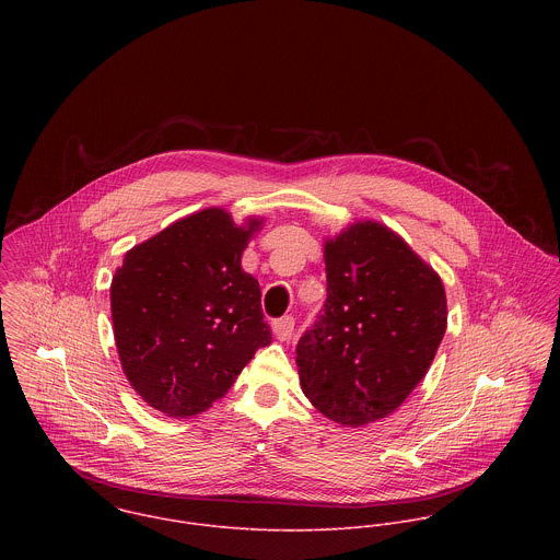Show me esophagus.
Returning <instances> with one entry per match:
<instances>
[{"instance_id":"esophagus-1","label":"esophagus","mask_w":560,"mask_h":560,"mask_svg":"<svg viewBox=\"0 0 560 560\" xmlns=\"http://www.w3.org/2000/svg\"><path fill=\"white\" fill-rule=\"evenodd\" d=\"M271 329H273V336H276L278 340H289V338L293 336L295 320H293V317H282V319L273 320Z\"/></svg>"}]
</instances>
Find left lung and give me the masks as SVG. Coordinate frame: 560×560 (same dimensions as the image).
I'll list each match as a JSON object with an SVG mask.
<instances>
[{"label":"left lung","mask_w":560,"mask_h":560,"mask_svg":"<svg viewBox=\"0 0 560 560\" xmlns=\"http://www.w3.org/2000/svg\"><path fill=\"white\" fill-rule=\"evenodd\" d=\"M327 300L298 342L306 399L340 427L388 418L424 380L446 331L440 273L375 220L323 241Z\"/></svg>","instance_id":"8db88e82"}]
</instances>
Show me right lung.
I'll list each match as a JSON object with an SVG mask.
<instances>
[{"instance_id":"1","label":"right lung","mask_w":560,"mask_h":560,"mask_svg":"<svg viewBox=\"0 0 560 560\" xmlns=\"http://www.w3.org/2000/svg\"><path fill=\"white\" fill-rule=\"evenodd\" d=\"M262 224L207 207L122 256L109 287L114 340L131 388L161 413L207 411L271 342L258 280L241 267Z\"/></svg>"}]
</instances>
